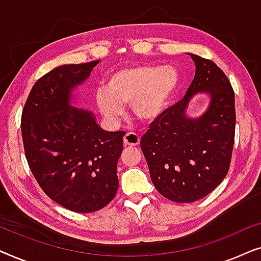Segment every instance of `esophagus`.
I'll use <instances>...</instances> for the list:
<instances>
[{
	"label": "esophagus",
	"mask_w": 261,
	"mask_h": 261,
	"mask_svg": "<svg viewBox=\"0 0 261 261\" xmlns=\"http://www.w3.org/2000/svg\"><path fill=\"white\" fill-rule=\"evenodd\" d=\"M123 142L126 146H138L139 142H140V138H139L138 134L129 132V133L124 135Z\"/></svg>",
	"instance_id": "obj_1"
}]
</instances>
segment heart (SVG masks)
Wrapping results in <instances>:
<instances>
[{"instance_id": "obj_1", "label": "heart", "mask_w": 261, "mask_h": 261, "mask_svg": "<svg viewBox=\"0 0 261 261\" xmlns=\"http://www.w3.org/2000/svg\"><path fill=\"white\" fill-rule=\"evenodd\" d=\"M178 84L179 74L173 66H128L110 74L106 87L96 90L95 101L109 121L120 119L123 106L129 105L137 119L152 122L165 112Z\"/></svg>"}]
</instances>
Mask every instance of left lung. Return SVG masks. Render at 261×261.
<instances>
[{
    "label": "left lung",
    "instance_id": "8db88e82",
    "mask_svg": "<svg viewBox=\"0 0 261 261\" xmlns=\"http://www.w3.org/2000/svg\"><path fill=\"white\" fill-rule=\"evenodd\" d=\"M196 66L184 98L166 109L142 135L140 146L152 183L178 203L198 201L226 177L235 134L233 88L215 63L188 53ZM205 94L207 109L190 117L192 98Z\"/></svg>",
    "mask_w": 261,
    "mask_h": 261
}]
</instances>
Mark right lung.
I'll return each mask as SVG.
<instances>
[{
	"label": "right lung",
	"mask_w": 261,
	"mask_h": 261,
	"mask_svg": "<svg viewBox=\"0 0 261 261\" xmlns=\"http://www.w3.org/2000/svg\"><path fill=\"white\" fill-rule=\"evenodd\" d=\"M98 60L60 65L33 85L21 119L32 173L49 198L74 213L105 208L119 189L124 132H107L91 110L77 108V88Z\"/></svg>",
	"instance_id": "obj_1"
}]
</instances>
